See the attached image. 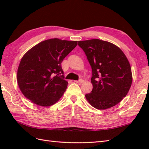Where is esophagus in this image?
<instances>
[{"label":"esophagus","instance_id":"esophagus-1","mask_svg":"<svg viewBox=\"0 0 149 149\" xmlns=\"http://www.w3.org/2000/svg\"><path fill=\"white\" fill-rule=\"evenodd\" d=\"M83 81H83L82 79H80V80H79V81H74L75 82L78 83V84H81V83L83 82Z\"/></svg>","mask_w":149,"mask_h":149}]
</instances>
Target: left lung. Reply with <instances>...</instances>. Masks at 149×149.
Masks as SVG:
<instances>
[{
	"label": "left lung",
	"mask_w": 149,
	"mask_h": 149,
	"mask_svg": "<svg viewBox=\"0 0 149 149\" xmlns=\"http://www.w3.org/2000/svg\"><path fill=\"white\" fill-rule=\"evenodd\" d=\"M92 69L93 89L85 95L90 104L105 110L119 103L128 93L132 73L128 60L119 47L100 39L79 41Z\"/></svg>",
	"instance_id": "8db88e82"
}]
</instances>
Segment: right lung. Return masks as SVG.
<instances>
[{
	"label": "right lung",
	"instance_id": "1",
	"mask_svg": "<svg viewBox=\"0 0 149 149\" xmlns=\"http://www.w3.org/2000/svg\"><path fill=\"white\" fill-rule=\"evenodd\" d=\"M77 45V41L51 39L42 41L24 54L17 72L21 91L35 104L48 107L63 95L68 82L61 63Z\"/></svg>",
	"mask_w": 149,
	"mask_h": 149
}]
</instances>
